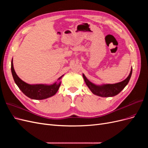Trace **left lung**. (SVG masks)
Returning a JSON list of instances; mask_svg holds the SVG:
<instances>
[{"mask_svg":"<svg viewBox=\"0 0 148 148\" xmlns=\"http://www.w3.org/2000/svg\"><path fill=\"white\" fill-rule=\"evenodd\" d=\"M132 74V68L131 69L130 73L128 77L124 79L123 81L115 83V84H104L102 85H96L92 83L87 79L83 73V77L87 86L90 89L91 91L94 95L99 96L101 97H113L117 95L119 93L122 91L124 88L127 86L128 83L130 79L131 78Z\"/></svg>","mask_w":148,"mask_h":148,"instance_id":"8db88e82","label":"left lung"}]
</instances>
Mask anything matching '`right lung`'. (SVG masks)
Segmentation results:
<instances>
[{
	"mask_svg": "<svg viewBox=\"0 0 148 148\" xmlns=\"http://www.w3.org/2000/svg\"><path fill=\"white\" fill-rule=\"evenodd\" d=\"M11 71L13 79L16 84L20 88V90L23 92L25 95L35 100H42L47 99L55 95L59 89L61 84L60 79L63 77V75L58 78V81L52 84H29L25 83L21 80L16 75L15 71L13 68V59L11 63Z\"/></svg>",
	"mask_w": 148,
	"mask_h": 148,
	"instance_id": "1",
	"label": "right lung"
}]
</instances>
